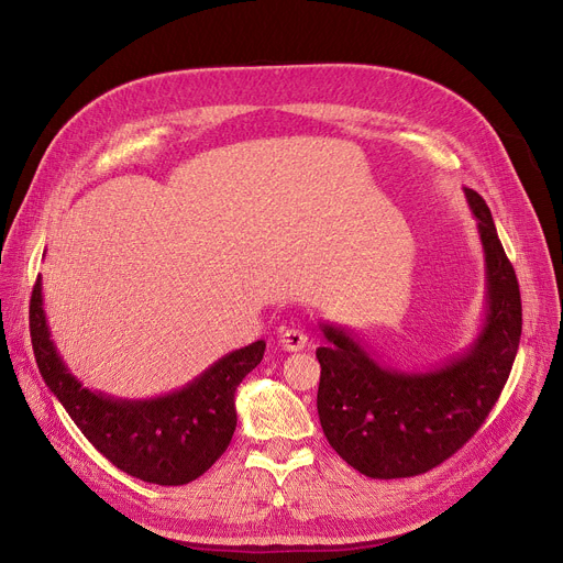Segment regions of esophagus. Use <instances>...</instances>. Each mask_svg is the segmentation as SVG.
Returning <instances> with one entry per match:
<instances>
[{
    "mask_svg": "<svg viewBox=\"0 0 563 563\" xmlns=\"http://www.w3.org/2000/svg\"><path fill=\"white\" fill-rule=\"evenodd\" d=\"M278 342L285 351H301L308 344V335L297 327H283L278 331Z\"/></svg>",
    "mask_w": 563,
    "mask_h": 563,
    "instance_id": "34e87169",
    "label": "esophagus"
}]
</instances>
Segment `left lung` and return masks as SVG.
<instances>
[{"label": "left lung", "mask_w": 563, "mask_h": 563, "mask_svg": "<svg viewBox=\"0 0 563 563\" xmlns=\"http://www.w3.org/2000/svg\"><path fill=\"white\" fill-rule=\"evenodd\" d=\"M486 257V317L477 340L424 372L380 365L346 329L319 321L327 344L317 412L331 448L372 479L416 477L459 452L488 418L511 374L522 306L486 200L463 189Z\"/></svg>", "instance_id": "1"}]
</instances>
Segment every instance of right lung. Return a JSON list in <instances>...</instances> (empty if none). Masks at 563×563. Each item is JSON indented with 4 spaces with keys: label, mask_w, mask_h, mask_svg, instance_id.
Segmentation results:
<instances>
[{
    "label": "right lung",
    "mask_w": 563,
    "mask_h": 563,
    "mask_svg": "<svg viewBox=\"0 0 563 563\" xmlns=\"http://www.w3.org/2000/svg\"><path fill=\"white\" fill-rule=\"evenodd\" d=\"M29 331L45 386L88 442L128 475L159 486L198 479L228 450L234 393L264 356V340L225 353L185 388L153 399H115L77 380L49 340L41 276L29 303Z\"/></svg>",
    "instance_id": "add662e5"
}]
</instances>
